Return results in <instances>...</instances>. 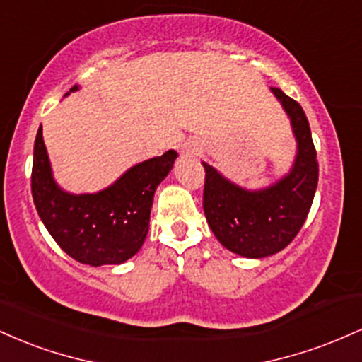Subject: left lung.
Instances as JSON below:
<instances>
[{"instance_id": "obj_1", "label": "left lung", "mask_w": 362, "mask_h": 362, "mask_svg": "<svg viewBox=\"0 0 362 362\" xmlns=\"http://www.w3.org/2000/svg\"><path fill=\"white\" fill-rule=\"evenodd\" d=\"M288 112L298 139V155L288 177L259 192H248L223 178L213 167L206 172L202 207L216 238L228 250L262 259L281 252L300 233L318 184V160L308 119L296 100L272 88Z\"/></svg>"}]
</instances>
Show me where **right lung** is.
I'll use <instances>...</instances> for the list:
<instances>
[{
  "label": "right lung",
  "instance_id": "obj_1",
  "mask_svg": "<svg viewBox=\"0 0 362 362\" xmlns=\"http://www.w3.org/2000/svg\"><path fill=\"white\" fill-rule=\"evenodd\" d=\"M74 85L71 91L76 90ZM177 153L143 161L98 194L62 192L52 180L39 129L32 165V197L40 219L56 243L86 265L122 264L143 245L149 228L153 195L168 175Z\"/></svg>",
  "mask_w": 362,
  "mask_h": 362
}]
</instances>
